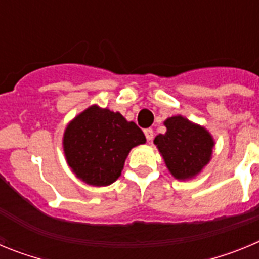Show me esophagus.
Here are the masks:
<instances>
[{"label": "esophagus", "mask_w": 259, "mask_h": 259, "mask_svg": "<svg viewBox=\"0 0 259 259\" xmlns=\"http://www.w3.org/2000/svg\"><path fill=\"white\" fill-rule=\"evenodd\" d=\"M144 134H145L146 140H148V141H152V140H153V136H154V132H153L152 128H146V130H144Z\"/></svg>", "instance_id": "34e87169"}]
</instances>
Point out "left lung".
Segmentation results:
<instances>
[{
    "label": "left lung",
    "mask_w": 259,
    "mask_h": 259,
    "mask_svg": "<svg viewBox=\"0 0 259 259\" xmlns=\"http://www.w3.org/2000/svg\"><path fill=\"white\" fill-rule=\"evenodd\" d=\"M166 134L155 136L154 144L171 175L178 180L193 179L207 166L215 141L206 128L182 115L167 118Z\"/></svg>",
    "instance_id": "8db88e82"
}]
</instances>
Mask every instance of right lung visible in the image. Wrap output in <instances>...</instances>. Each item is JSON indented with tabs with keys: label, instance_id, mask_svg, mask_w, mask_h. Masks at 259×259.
I'll return each mask as SVG.
<instances>
[{
	"label": "right lung",
	"instance_id": "obj_1",
	"mask_svg": "<svg viewBox=\"0 0 259 259\" xmlns=\"http://www.w3.org/2000/svg\"><path fill=\"white\" fill-rule=\"evenodd\" d=\"M145 143L136 123L98 105L77 114L66 127L62 141L71 171L92 187L113 184L132 148Z\"/></svg>",
	"mask_w": 259,
	"mask_h": 259
}]
</instances>
